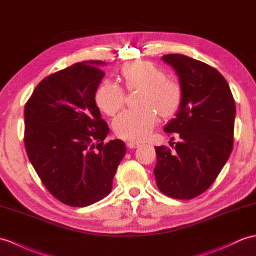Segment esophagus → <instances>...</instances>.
Segmentation results:
<instances>
[{"mask_svg":"<svg viewBox=\"0 0 256 256\" xmlns=\"http://www.w3.org/2000/svg\"><path fill=\"white\" fill-rule=\"evenodd\" d=\"M140 145V142H128V144H126V146H128V148H130V150H134V148H138Z\"/></svg>","mask_w":256,"mask_h":256,"instance_id":"34e87169","label":"esophagus"}]
</instances>
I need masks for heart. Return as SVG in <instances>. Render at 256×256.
Instances as JSON below:
<instances>
[{"mask_svg": "<svg viewBox=\"0 0 256 256\" xmlns=\"http://www.w3.org/2000/svg\"><path fill=\"white\" fill-rule=\"evenodd\" d=\"M121 78L128 92L140 90L136 104L140 108L123 111L112 123L118 138L140 142L148 138L162 118L174 116L183 101V89L174 80L167 78L162 70L148 61H134L121 68ZM94 104L106 116H114L126 104V92L114 82L104 80L94 94Z\"/></svg>", "mask_w": 256, "mask_h": 256, "instance_id": "heart-1", "label": "heart"}]
</instances>
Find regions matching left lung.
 I'll return each mask as SVG.
<instances>
[{"mask_svg":"<svg viewBox=\"0 0 256 256\" xmlns=\"http://www.w3.org/2000/svg\"><path fill=\"white\" fill-rule=\"evenodd\" d=\"M176 70L183 101L164 132L178 133L174 152L156 146L154 169L160 192L192 200L207 191L232 152L236 104L224 77L210 65L182 54H164Z\"/></svg>","mask_w":256,"mask_h":256,"instance_id":"obj_1","label":"left lung"}]
</instances>
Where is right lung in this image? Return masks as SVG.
<instances>
[{
	"mask_svg": "<svg viewBox=\"0 0 256 256\" xmlns=\"http://www.w3.org/2000/svg\"><path fill=\"white\" fill-rule=\"evenodd\" d=\"M100 64L75 63L44 77L24 110V142L32 167L48 191L73 207L111 192L126 152L120 140L104 142L109 128L94 99L104 76Z\"/></svg>",
	"mask_w": 256,
	"mask_h": 256,
	"instance_id": "add662e5",
	"label": "right lung"
}]
</instances>
